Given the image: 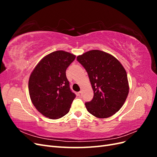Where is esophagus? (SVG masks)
Segmentation results:
<instances>
[{
  "instance_id": "esophagus-1",
  "label": "esophagus",
  "mask_w": 157,
  "mask_h": 157,
  "mask_svg": "<svg viewBox=\"0 0 157 157\" xmlns=\"http://www.w3.org/2000/svg\"><path fill=\"white\" fill-rule=\"evenodd\" d=\"M77 95H78V96H79L80 98H82V92H78Z\"/></svg>"
}]
</instances>
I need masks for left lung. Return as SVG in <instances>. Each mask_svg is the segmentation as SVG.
<instances>
[{
  "mask_svg": "<svg viewBox=\"0 0 157 157\" xmlns=\"http://www.w3.org/2000/svg\"><path fill=\"white\" fill-rule=\"evenodd\" d=\"M77 59L88 73L94 91L93 99L85 103L87 111L100 118L113 115L129 92L126 70L113 56L98 50L85 52Z\"/></svg>",
  "mask_w": 157,
  "mask_h": 157,
  "instance_id": "1",
  "label": "left lung"
}]
</instances>
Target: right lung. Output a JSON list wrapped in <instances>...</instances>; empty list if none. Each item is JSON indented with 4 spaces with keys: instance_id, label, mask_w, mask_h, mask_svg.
<instances>
[{
    "instance_id": "1",
    "label": "right lung",
    "mask_w": 157,
    "mask_h": 157,
    "mask_svg": "<svg viewBox=\"0 0 157 157\" xmlns=\"http://www.w3.org/2000/svg\"><path fill=\"white\" fill-rule=\"evenodd\" d=\"M75 58L63 50L52 52L39 61L30 75L31 101L38 111L50 119L67 114L76 97L66 77V69Z\"/></svg>"
}]
</instances>
